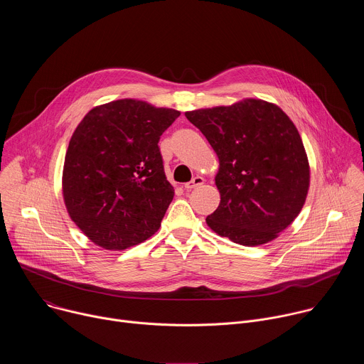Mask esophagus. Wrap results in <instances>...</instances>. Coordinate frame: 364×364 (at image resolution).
<instances>
[{"label": "esophagus", "mask_w": 364, "mask_h": 364, "mask_svg": "<svg viewBox=\"0 0 364 364\" xmlns=\"http://www.w3.org/2000/svg\"><path fill=\"white\" fill-rule=\"evenodd\" d=\"M203 183H204V178L200 177V176H197V177H194L190 183H186V184H184V188H186V190H193V188L201 186Z\"/></svg>", "instance_id": "esophagus-1"}]
</instances>
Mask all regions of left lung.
Masks as SVG:
<instances>
[{
  "mask_svg": "<svg viewBox=\"0 0 364 364\" xmlns=\"http://www.w3.org/2000/svg\"><path fill=\"white\" fill-rule=\"evenodd\" d=\"M219 159L213 232L243 246L264 245L299 215L309 188L301 135L275 103L243 99L230 107L186 112Z\"/></svg>",
  "mask_w": 364,
  "mask_h": 364,
  "instance_id": "left-lung-1",
  "label": "left lung"
}]
</instances>
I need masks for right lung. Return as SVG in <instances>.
<instances>
[{"label":"right lung","mask_w":364,"mask_h":364,"mask_svg":"<svg viewBox=\"0 0 364 364\" xmlns=\"http://www.w3.org/2000/svg\"><path fill=\"white\" fill-rule=\"evenodd\" d=\"M180 117L138 99L90 109L75 129L62 188L68 213L97 246L124 250L151 237L174 197L159 141Z\"/></svg>","instance_id":"obj_1"}]
</instances>
